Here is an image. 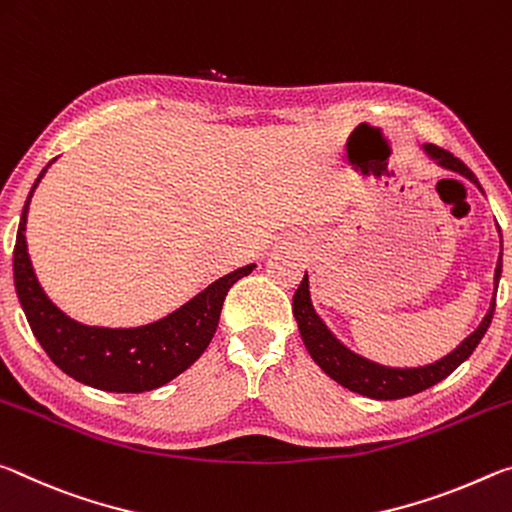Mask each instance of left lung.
Returning a JSON list of instances; mask_svg holds the SVG:
<instances>
[{
    "instance_id": "8db88e82",
    "label": "left lung",
    "mask_w": 512,
    "mask_h": 512,
    "mask_svg": "<svg viewBox=\"0 0 512 512\" xmlns=\"http://www.w3.org/2000/svg\"><path fill=\"white\" fill-rule=\"evenodd\" d=\"M422 149L440 167L463 174V177L472 181L474 186H479L474 172L469 170L460 158L449 154L447 149H440L435 145H424ZM499 276H501V256H499L497 270H494V295H497ZM292 313H295L301 340H304L308 354H311L315 363L320 365L333 381H338L340 385H345L347 390L358 392V395L363 397L388 401V399H404L410 395H417V392H422L426 388H431V385L440 383L442 379H447V376L454 372L460 363H465V360L472 356V351L476 349V345H479L492 322L494 297H492L490 311L485 313L483 322L476 326L474 333H469L467 338L445 358L422 367L379 365L354 354V351L342 345V342L335 338L329 329H326V324L320 320V315L315 313V308L311 304V292H308V274H304L295 297H292Z\"/></svg>"
}]
</instances>
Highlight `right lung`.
<instances>
[{
  "instance_id": "add662e5",
  "label": "right lung",
  "mask_w": 512,
  "mask_h": 512,
  "mask_svg": "<svg viewBox=\"0 0 512 512\" xmlns=\"http://www.w3.org/2000/svg\"><path fill=\"white\" fill-rule=\"evenodd\" d=\"M47 167L38 174L22 208L13 249L15 290L33 335L54 365L90 388L106 392L161 388L204 354L220 322L226 292L256 265L251 263L222 276L163 320L136 329H106L72 320L40 288L24 238L29 201Z\"/></svg>"
}]
</instances>
